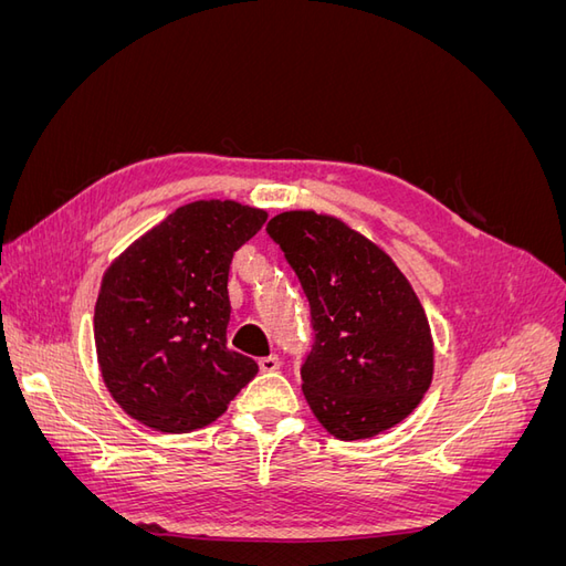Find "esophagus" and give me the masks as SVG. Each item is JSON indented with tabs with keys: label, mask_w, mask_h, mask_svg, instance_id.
Here are the masks:
<instances>
[{
	"label": "esophagus",
	"mask_w": 566,
	"mask_h": 566,
	"mask_svg": "<svg viewBox=\"0 0 566 566\" xmlns=\"http://www.w3.org/2000/svg\"><path fill=\"white\" fill-rule=\"evenodd\" d=\"M260 368H262V373H273V370H279V368H281V358H279L276 354L262 356V358H260Z\"/></svg>",
	"instance_id": "obj_1"
}]
</instances>
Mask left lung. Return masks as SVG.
I'll return each instance as SVG.
<instances>
[{"label": "left lung", "mask_w": 566, "mask_h": 566, "mask_svg": "<svg viewBox=\"0 0 566 566\" xmlns=\"http://www.w3.org/2000/svg\"><path fill=\"white\" fill-rule=\"evenodd\" d=\"M266 233L285 252L306 300L314 345L302 391L333 437L380 434L430 389L434 345L424 310L391 256L328 214L281 212Z\"/></svg>", "instance_id": "8db88e82"}]
</instances>
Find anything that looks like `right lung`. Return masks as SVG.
I'll list each match as a JSON object with an SVG mask.
<instances>
[{
    "label": "right lung",
    "instance_id": "right-lung-1",
    "mask_svg": "<svg viewBox=\"0 0 566 566\" xmlns=\"http://www.w3.org/2000/svg\"><path fill=\"white\" fill-rule=\"evenodd\" d=\"M264 221V210L235 200L188 202L108 266L94 342L127 416L169 434L200 430L260 370L227 347V325L233 252Z\"/></svg>",
    "mask_w": 566,
    "mask_h": 566
}]
</instances>
